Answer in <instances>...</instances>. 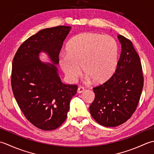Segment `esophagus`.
<instances>
[{
  "label": "esophagus",
  "mask_w": 154,
  "mask_h": 154,
  "mask_svg": "<svg viewBox=\"0 0 154 154\" xmlns=\"http://www.w3.org/2000/svg\"><path fill=\"white\" fill-rule=\"evenodd\" d=\"M84 90H85V89H84V87H82V86L78 87V93H79V94L82 93Z\"/></svg>",
  "instance_id": "esophagus-1"
}]
</instances>
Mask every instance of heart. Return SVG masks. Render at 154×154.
<instances>
[{
    "label": "heart",
    "instance_id": "1",
    "mask_svg": "<svg viewBox=\"0 0 154 154\" xmlns=\"http://www.w3.org/2000/svg\"><path fill=\"white\" fill-rule=\"evenodd\" d=\"M66 54L58 58L60 66L68 79L74 82L81 72L96 82L110 77L116 68L118 45L109 35L84 32L72 38L66 46Z\"/></svg>",
    "mask_w": 154,
    "mask_h": 154
}]
</instances>
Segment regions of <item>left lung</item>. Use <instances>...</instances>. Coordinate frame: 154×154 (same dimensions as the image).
Returning a JSON list of instances; mask_svg holds the SVG:
<instances>
[{"instance_id": "obj_1", "label": "left lung", "mask_w": 154, "mask_h": 154, "mask_svg": "<svg viewBox=\"0 0 154 154\" xmlns=\"http://www.w3.org/2000/svg\"><path fill=\"white\" fill-rule=\"evenodd\" d=\"M122 52L113 76L94 88L95 98L90 106L92 118L106 127H116L131 118L138 104L143 86L140 58L130 40L118 36Z\"/></svg>"}]
</instances>
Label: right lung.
<instances>
[{
	"label": "right lung",
	"instance_id": "1",
	"mask_svg": "<svg viewBox=\"0 0 154 154\" xmlns=\"http://www.w3.org/2000/svg\"><path fill=\"white\" fill-rule=\"evenodd\" d=\"M70 26H58L40 30L22 44L12 61L11 86L18 106L34 126L53 130L67 117L72 98L78 86L62 82L55 65ZM49 55L52 62L45 63L40 52Z\"/></svg>",
	"mask_w": 154,
	"mask_h": 154
}]
</instances>
